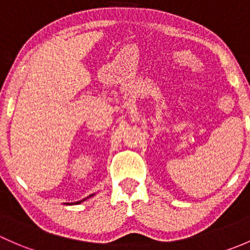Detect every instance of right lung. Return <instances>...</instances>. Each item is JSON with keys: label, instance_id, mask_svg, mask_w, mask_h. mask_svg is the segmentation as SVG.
I'll use <instances>...</instances> for the list:
<instances>
[{"label": "right lung", "instance_id": "obj_1", "mask_svg": "<svg viewBox=\"0 0 250 250\" xmlns=\"http://www.w3.org/2000/svg\"><path fill=\"white\" fill-rule=\"evenodd\" d=\"M93 196H94V195H90V196H88V197H87V198H89V197H93ZM87 198H83V200L78 201V202H72V203H65V204H66V206H72V204H80V203H82V202H83V201H85V200H87Z\"/></svg>", "mask_w": 250, "mask_h": 250}]
</instances>
